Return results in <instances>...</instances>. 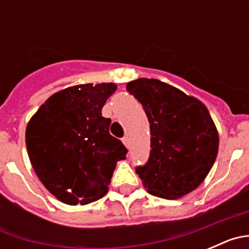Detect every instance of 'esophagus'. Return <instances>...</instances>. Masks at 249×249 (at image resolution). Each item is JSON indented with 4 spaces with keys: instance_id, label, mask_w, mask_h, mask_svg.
<instances>
[{
    "instance_id": "esophagus-1",
    "label": "esophagus",
    "mask_w": 249,
    "mask_h": 249,
    "mask_svg": "<svg viewBox=\"0 0 249 249\" xmlns=\"http://www.w3.org/2000/svg\"><path fill=\"white\" fill-rule=\"evenodd\" d=\"M122 142H123V144H124V146L129 147V138H128V136H124V137L122 138Z\"/></svg>"
}]
</instances>
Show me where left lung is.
I'll return each instance as SVG.
<instances>
[{"instance_id":"obj_1","label":"left lung","mask_w":249,"mask_h":249,"mask_svg":"<svg viewBox=\"0 0 249 249\" xmlns=\"http://www.w3.org/2000/svg\"><path fill=\"white\" fill-rule=\"evenodd\" d=\"M143 106L151 151L136 172L151 195L181 198L203 182L218 153V133L206 106L155 78L127 83Z\"/></svg>"}]
</instances>
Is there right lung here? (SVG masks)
Wrapping results in <instances>:
<instances>
[{
    "label": "right lung",
    "instance_id": "1",
    "mask_svg": "<svg viewBox=\"0 0 249 249\" xmlns=\"http://www.w3.org/2000/svg\"><path fill=\"white\" fill-rule=\"evenodd\" d=\"M113 83L78 85L51 96L26 128L28 157L43 186L66 204H89L108 191L127 148L109 135L102 107Z\"/></svg>",
    "mask_w": 249,
    "mask_h": 249
}]
</instances>
